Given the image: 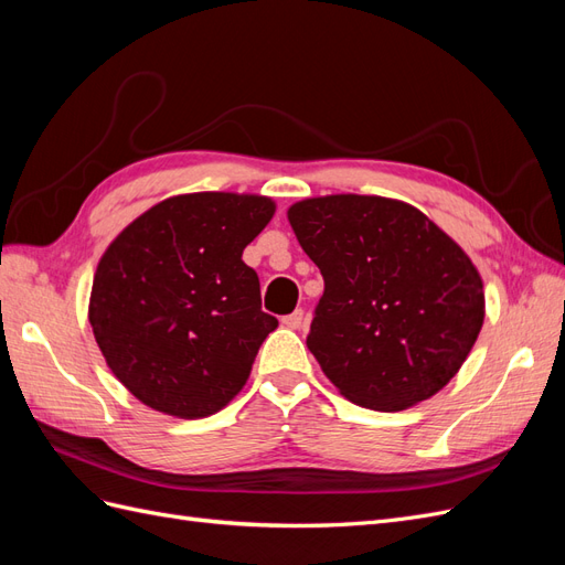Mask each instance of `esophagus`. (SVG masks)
Instances as JSON below:
<instances>
[{"label":"esophagus","instance_id":"obj_1","mask_svg":"<svg viewBox=\"0 0 565 565\" xmlns=\"http://www.w3.org/2000/svg\"><path fill=\"white\" fill-rule=\"evenodd\" d=\"M301 320H303V311L301 309H297L295 313H289V316H282V324H285V328H289V330H297L299 324H301Z\"/></svg>","mask_w":565,"mask_h":565}]
</instances>
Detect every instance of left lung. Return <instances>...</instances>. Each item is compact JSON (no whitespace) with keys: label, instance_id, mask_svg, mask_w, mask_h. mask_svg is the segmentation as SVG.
<instances>
[{"label":"left lung","instance_id":"left-lung-1","mask_svg":"<svg viewBox=\"0 0 565 565\" xmlns=\"http://www.w3.org/2000/svg\"><path fill=\"white\" fill-rule=\"evenodd\" d=\"M324 280L306 347L351 403L405 409L431 398L483 328L476 266L405 202L328 195L287 212Z\"/></svg>","mask_w":565,"mask_h":565}]
</instances>
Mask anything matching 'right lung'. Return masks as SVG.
Listing matches in <instances>:
<instances>
[{
  "mask_svg": "<svg viewBox=\"0 0 565 565\" xmlns=\"http://www.w3.org/2000/svg\"><path fill=\"white\" fill-rule=\"evenodd\" d=\"M276 212L264 195L162 200L100 256L89 322L108 367L164 415L218 413L245 386L278 320L262 311L243 249Z\"/></svg>",
  "mask_w": 565,
  "mask_h": 565,
  "instance_id": "right-lung-1",
  "label": "right lung"
}]
</instances>
